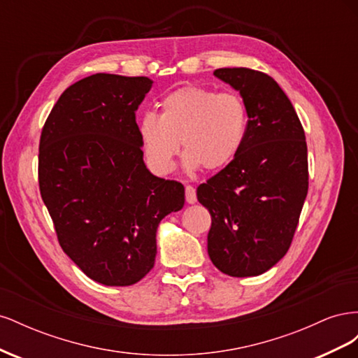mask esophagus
Returning a JSON list of instances; mask_svg holds the SVG:
<instances>
[{
    "mask_svg": "<svg viewBox=\"0 0 358 358\" xmlns=\"http://www.w3.org/2000/svg\"><path fill=\"white\" fill-rule=\"evenodd\" d=\"M185 199L189 204H194L197 201V194H196V188L191 187V185H187L185 187Z\"/></svg>",
    "mask_w": 358,
    "mask_h": 358,
    "instance_id": "1",
    "label": "esophagus"
}]
</instances>
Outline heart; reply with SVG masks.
<instances>
[{"label": "heart", "instance_id": "heart-1", "mask_svg": "<svg viewBox=\"0 0 358 358\" xmlns=\"http://www.w3.org/2000/svg\"><path fill=\"white\" fill-rule=\"evenodd\" d=\"M249 115L241 94L183 86L159 103V115L148 112L138 121L140 143L149 166L169 173L183 149L187 166L221 170L241 152Z\"/></svg>", "mask_w": 358, "mask_h": 358}]
</instances>
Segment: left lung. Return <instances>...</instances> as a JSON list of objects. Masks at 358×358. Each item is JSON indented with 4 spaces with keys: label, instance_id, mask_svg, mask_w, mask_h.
Returning <instances> with one entry per match:
<instances>
[{
    "label": "left lung",
    "instance_id": "8db88e82",
    "mask_svg": "<svg viewBox=\"0 0 358 358\" xmlns=\"http://www.w3.org/2000/svg\"><path fill=\"white\" fill-rule=\"evenodd\" d=\"M246 103L249 124L241 152L197 188L212 225L208 252L234 278L258 276L291 246L308 196L305 129L280 86L251 69H218Z\"/></svg>",
    "mask_w": 358,
    "mask_h": 358
}]
</instances>
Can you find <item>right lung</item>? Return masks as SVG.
Instances as JSON below:
<instances>
[{
	"mask_svg": "<svg viewBox=\"0 0 358 358\" xmlns=\"http://www.w3.org/2000/svg\"><path fill=\"white\" fill-rule=\"evenodd\" d=\"M143 78L96 73L62 92L41 129L38 185L58 242L95 282L127 287L155 264L157 229L185 203L143 162L136 110Z\"/></svg>",
	"mask_w": 358,
	"mask_h": 358,
	"instance_id": "add662e5",
	"label": "right lung"
}]
</instances>
